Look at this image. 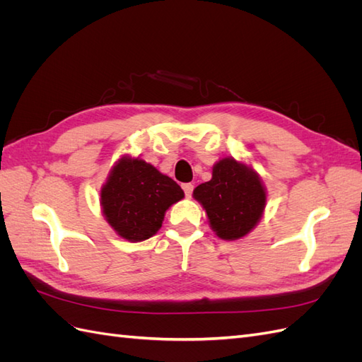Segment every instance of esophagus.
I'll use <instances>...</instances> for the list:
<instances>
[{
  "instance_id": "esophagus-1",
  "label": "esophagus",
  "mask_w": 362,
  "mask_h": 362,
  "mask_svg": "<svg viewBox=\"0 0 362 362\" xmlns=\"http://www.w3.org/2000/svg\"><path fill=\"white\" fill-rule=\"evenodd\" d=\"M182 190H184L185 196H187V198H190L192 193H193V184H192V182H185V184H182Z\"/></svg>"
}]
</instances>
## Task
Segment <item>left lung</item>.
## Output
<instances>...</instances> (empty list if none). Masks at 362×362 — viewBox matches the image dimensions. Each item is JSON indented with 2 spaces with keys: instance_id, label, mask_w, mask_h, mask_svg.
<instances>
[{
  "instance_id": "obj_1",
  "label": "left lung",
  "mask_w": 362,
  "mask_h": 362,
  "mask_svg": "<svg viewBox=\"0 0 362 362\" xmlns=\"http://www.w3.org/2000/svg\"><path fill=\"white\" fill-rule=\"evenodd\" d=\"M214 234L233 242L252 233L267 205L266 185L243 160L225 157L214 163L211 180L193 190Z\"/></svg>"
}]
</instances>
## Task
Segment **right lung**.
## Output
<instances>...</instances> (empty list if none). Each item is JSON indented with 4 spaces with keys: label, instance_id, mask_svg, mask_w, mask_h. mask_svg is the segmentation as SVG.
Listing matches in <instances>:
<instances>
[{
    "label": "right lung",
    "instance_id": "obj_1",
    "mask_svg": "<svg viewBox=\"0 0 362 362\" xmlns=\"http://www.w3.org/2000/svg\"><path fill=\"white\" fill-rule=\"evenodd\" d=\"M184 198L168 175L129 154L120 156L100 192L103 216L113 231L131 243L158 233L169 208Z\"/></svg>",
    "mask_w": 362,
    "mask_h": 362
}]
</instances>
